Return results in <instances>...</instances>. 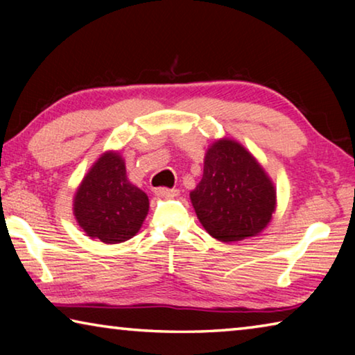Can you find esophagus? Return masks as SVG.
<instances>
[{"label": "esophagus", "instance_id": "34e87169", "mask_svg": "<svg viewBox=\"0 0 355 355\" xmlns=\"http://www.w3.org/2000/svg\"><path fill=\"white\" fill-rule=\"evenodd\" d=\"M155 196L158 197H175L178 196V189H169V188H156Z\"/></svg>", "mask_w": 355, "mask_h": 355}]
</instances>
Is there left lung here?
Masks as SVG:
<instances>
[{
  "label": "left lung",
  "mask_w": 355,
  "mask_h": 355,
  "mask_svg": "<svg viewBox=\"0 0 355 355\" xmlns=\"http://www.w3.org/2000/svg\"><path fill=\"white\" fill-rule=\"evenodd\" d=\"M191 202L203 228L222 243L255 236L272 219L275 188L241 144L219 139L207 150Z\"/></svg>",
  "instance_id": "obj_1"
}]
</instances>
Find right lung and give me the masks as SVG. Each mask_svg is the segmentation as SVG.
Returning a JSON list of instances; mask_svg holds the SVG:
<instances>
[{"mask_svg":"<svg viewBox=\"0 0 355 355\" xmlns=\"http://www.w3.org/2000/svg\"><path fill=\"white\" fill-rule=\"evenodd\" d=\"M148 213V197L127 178L125 161L106 152L83 178L73 199V214L87 236L105 244L133 238Z\"/></svg>","mask_w":355,"mask_h":355,"instance_id":"obj_1","label":"right lung"}]
</instances>
